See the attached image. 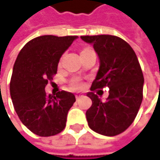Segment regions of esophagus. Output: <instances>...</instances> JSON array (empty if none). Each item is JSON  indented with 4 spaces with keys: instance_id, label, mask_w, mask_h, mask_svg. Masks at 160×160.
Returning a JSON list of instances; mask_svg holds the SVG:
<instances>
[{
    "instance_id": "esophagus-1",
    "label": "esophagus",
    "mask_w": 160,
    "mask_h": 160,
    "mask_svg": "<svg viewBox=\"0 0 160 160\" xmlns=\"http://www.w3.org/2000/svg\"><path fill=\"white\" fill-rule=\"evenodd\" d=\"M75 96H76V99H80V98H81V97L83 96V94H81V93H77Z\"/></svg>"
}]
</instances>
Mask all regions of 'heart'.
I'll list each match as a JSON object with an SVG mask.
<instances>
[{"label":"heart","mask_w":160,"mask_h":160,"mask_svg":"<svg viewBox=\"0 0 160 160\" xmlns=\"http://www.w3.org/2000/svg\"><path fill=\"white\" fill-rule=\"evenodd\" d=\"M88 51H92L91 49H84L81 52H88ZM80 52V53H81ZM71 85H72V87L74 88V89H80L81 87H82V85H81V83L79 82L77 80H73L72 82H71Z\"/></svg>","instance_id":"heart-1"}]
</instances>
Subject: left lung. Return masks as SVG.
<instances>
[{"label":"left lung","instance_id":"left-lung-1","mask_svg":"<svg viewBox=\"0 0 160 160\" xmlns=\"http://www.w3.org/2000/svg\"><path fill=\"white\" fill-rule=\"evenodd\" d=\"M92 44L99 58V69L87 96L92 107L86 111L89 127L95 132L115 136L123 132L134 120L143 100L144 75L132 48L112 35L81 36ZM108 86L110 95L102 102L93 91Z\"/></svg>","mask_w":160,"mask_h":160}]
</instances>
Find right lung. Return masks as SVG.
I'll return each instance as SVG.
<instances>
[{
  "label": "right lung",
  "mask_w": 160,
  "mask_h": 160,
  "mask_svg": "<svg viewBox=\"0 0 160 160\" xmlns=\"http://www.w3.org/2000/svg\"><path fill=\"white\" fill-rule=\"evenodd\" d=\"M76 39L78 36H40L29 41L16 57L10 82L11 98L22 123L39 136L61 132L76 101L68 92L61 91L55 96L45 92L61 56Z\"/></svg>",
  "instance_id": "add662e5"
}]
</instances>
